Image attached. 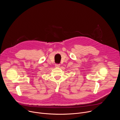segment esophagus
I'll list each match as a JSON object with an SVG mask.
<instances>
[{
	"label": "esophagus",
	"instance_id": "esophagus-1",
	"mask_svg": "<svg viewBox=\"0 0 120 120\" xmlns=\"http://www.w3.org/2000/svg\"><path fill=\"white\" fill-rule=\"evenodd\" d=\"M55 66H56V67H59L60 66V64H56Z\"/></svg>",
	"mask_w": 120,
	"mask_h": 120
}]
</instances>
